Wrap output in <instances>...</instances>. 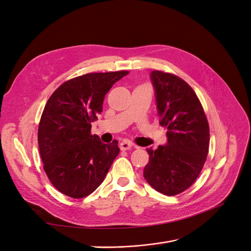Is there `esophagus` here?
Segmentation results:
<instances>
[{
	"label": "esophagus",
	"mask_w": 251,
	"mask_h": 251,
	"mask_svg": "<svg viewBox=\"0 0 251 251\" xmlns=\"http://www.w3.org/2000/svg\"><path fill=\"white\" fill-rule=\"evenodd\" d=\"M133 147V143L128 140H123L119 143V148L120 150L123 151H126V150H130Z\"/></svg>",
	"instance_id": "obj_1"
}]
</instances>
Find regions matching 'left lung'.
Instances as JSON below:
<instances>
[{"label":"left lung","mask_w":251,"mask_h":251,"mask_svg":"<svg viewBox=\"0 0 251 251\" xmlns=\"http://www.w3.org/2000/svg\"><path fill=\"white\" fill-rule=\"evenodd\" d=\"M159 124L168 128V141L147 149L149 163L143 177L157 192L175 196L191 186L206 160L209 126L192 87L170 73L151 71Z\"/></svg>","instance_id":"left-lung-1"}]
</instances>
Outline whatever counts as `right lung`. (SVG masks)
Segmentation results:
<instances>
[{"label":"right lung","instance_id":"add662e5","mask_svg":"<svg viewBox=\"0 0 251 251\" xmlns=\"http://www.w3.org/2000/svg\"><path fill=\"white\" fill-rule=\"evenodd\" d=\"M127 74L88 73L67 80L45 105L37 133L40 153L50 182L64 195L79 199L92 194L119 154L117 140L105 144L91 135V123L102 112L105 94Z\"/></svg>","mask_w":251,"mask_h":251}]
</instances>
